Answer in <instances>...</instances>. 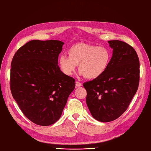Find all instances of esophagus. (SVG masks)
<instances>
[{"label": "esophagus", "mask_w": 151, "mask_h": 151, "mask_svg": "<svg viewBox=\"0 0 151 151\" xmlns=\"http://www.w3.org/2000/svg\"><path fill=\"white\" fill-rule=\"evenodd\" d=\"M76 87H81V86H82V83H81L79 82V81H76Z\"/></svg>", "instance_id": "obj_1"}]
</instances>
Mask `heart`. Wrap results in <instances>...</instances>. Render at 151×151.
<instances>
[{
  "instance_id": "heart-1",
  "label": "heart",
  "mask_w": 151,
  "mask_h": 151,
  "mask_svg": "<svg viewBox=\"0 0 151 151\" xmlns=\"http://www.w3.org/2000/svg\"><path fill=\"white\" fill-rule=\"evenodd\" d=\"M69 56L60 55L58 65L67 76H72L79 65V74L88 79L99 78L106 72L111 60V53L104 46L81 43L72 46Z\"/></svg>"
}]
</instances>
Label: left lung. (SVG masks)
<instances>
[{
  "instance_id": "8db88e82",
  "label": "left lung",
  "mask_w": 151,
  "mask_h": 151,
  "mask_svg": "<svg viewBox=\"0 0 151 151\" xmlns=\"http://www.w3.org/2000/svg\"><path fill=\"white\" fill-rule=\"evenodd\" d=\"M108 43L113 50L106 72L83 83L88 108L95 119L102 122L114 121L125 112L139 82V61L134 49L122 41Z\"/></svg>"
}]
</instances>
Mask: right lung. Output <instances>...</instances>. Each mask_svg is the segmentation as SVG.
<instances>
[{"instance_id": "1", "label": "right lung", "mask_w": 151, "mask_h": 151, "mask_svg": "<svg viewBox=\"0 0 151 151\" xmlns=\"http://www.w3.org/2000/svg\"><path fill=\"white\" fill-rule=\"evenodd\" d=\"M64 42L31 40L15 53L11 64L10 90L30 121L50 126L60 119L75 79L58 66Z\"/></svg>"}]
</instances>
